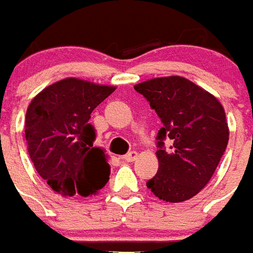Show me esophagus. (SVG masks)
<instances>
[{
	"label": "esophagus",
	"mask_w": 253,
	"mask_h": 253,
	"mask_svg": "<svg viewBox=\"0 0 253 253\" xmlns=\"http://www.w3.org/2000/svg\"><path fill=\"white\" fill-rule=\"evenodd\" d=\"M137 157H138V153L132 150V152H128V153H127L126 156L123 157V159H125V161H127V163H132V161L137 159Z\"/></svg>",
	"instance_id": "34e87169"
}]
</instances>
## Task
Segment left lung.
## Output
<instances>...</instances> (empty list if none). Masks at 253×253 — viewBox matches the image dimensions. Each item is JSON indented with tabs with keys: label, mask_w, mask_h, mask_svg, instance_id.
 <instances>
[{
	"label": "left lung",
	"mask_w": 253,
	"mask_h": 253,
	"mask_svg": "<svg viewBox=\"0 0 253 253\" xmlns=\"http://www.w3.org/2000/svg\"><path fill=\"white\" fill-rule=\"evenodd\" d=\"M134 89L157 112L159 170L146 186L159 199L183 202L211 179L229 141L225 111L217 97L179 76L148 80ZM165 139L172 141L167 151Z\"/></svg>",
	"instance_id": "8db88e82"
}]
</instances>
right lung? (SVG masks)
<instances>
[{
  "label": "right lung",
  "instance_id": "1",
  "mask_svg": "<svg viewBox=\"0 0 253 253\" xmlns=\"http://www.w3.org/2000/svg\"><path fill=\"white\" fill-rule=\"evenodd\" d=\"M115 86L65 78L36 94L27 108L25 139L35 169L63 196L97 194L110 180L104 149L93 146L90 114Z\"/></svg>",
  "mask_w": 253,
  "mask_h": 253
}]
</instances>
